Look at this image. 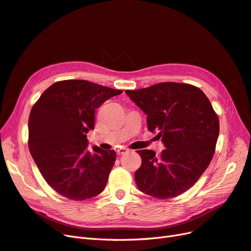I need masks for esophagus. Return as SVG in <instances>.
I'll return each instance as SVG.
<instances>
[{"mask_svg":"<svg viewBox=\"0 0 251 251\" xmlns=\"http://www.w3.org/2000/svg\"><path fill=\"white\" fill-rule=\"evenodd\" d=\"M126 151H127V150H126V148H120V149H117V150H116L117 154H124V153H126Z\"/></svg>","mask_w":251,"mask_h":251,"instance_id":"1","label":"esophagus"}]
</instances>
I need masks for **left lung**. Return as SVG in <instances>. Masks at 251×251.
<instances>
[{
	"label": "left lung",
	"instance_id": "left-lung-1",
	"mask_svg": "<svg viewBox=\"0 0 251 251\" xmlns=\"http://www.w3.org/2000/svg\"><path fill=\"white\" fill-rule=\"evenodd\" d=\"M126 93L148 115L149 129L158 132L166 148L160 154L138 151V188L159 200L186 192L210 165L218 139L219 119L209 99L193 85L175 82Z\"/></svg>",
	"mask_w": 251,
	"mask_h": 251
}]
</instances>
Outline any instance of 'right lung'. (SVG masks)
<instances>
[{
  "label": "right lung",
  "instance_id": "right-lung-1",
  "mask_svg": "<svg viewBox=\"0 0 251 251\" xmlns=\"http://www.w3.org/2000/svg\"><path fill=\"white\" fill-rule=\"evenodd\" d=\"M123 90L85 80L54 83L34 103L29 116V150L47 183L72 201H85L105 189L114 166V150L93 146L87 134L94 128L96 109Z\"/></svg>",
  "mask_w": 251,
  "mask_h": 251
}]
</instances>
